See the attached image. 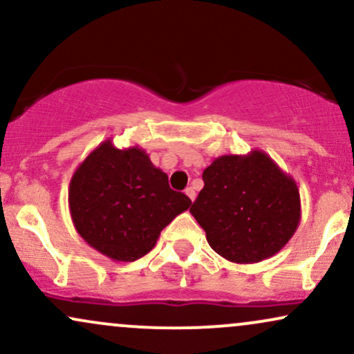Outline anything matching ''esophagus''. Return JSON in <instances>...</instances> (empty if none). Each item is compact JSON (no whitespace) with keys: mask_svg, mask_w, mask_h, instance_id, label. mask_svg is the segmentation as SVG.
I'll return each instance as SVG.
<instances>
[{"mask_svg":"<svg viewBox=\"0 0 354 354\" xmlns=\"http://www.w3.org/2000/svg\"><path fill=\"white\" fill-rule=\"evenodd\" d=\"M185 194L189 198L191 201H194V198H196V193H194L193 188H186V189H185Z\"/></svg>","mask_w":354,"mask_h":354,"instance_id":"esophagus-1","label":"esophagus"}]
</instances>
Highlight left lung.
Returning <instances> with one entry per match:
<instances>
[{
    "label": "left lung",
    "mask_w": 354,
    "mask_h": 354,
    "mask_svg": "<svg viewBox=\"0 0 354 354\" xmlns=\"http://www.w3.org/2000/svg\"><path fill=\"white\" fill-rule=\"evenodd\" d=\"M203 181L189 213L209 246L228 261H263L298 230V186L265 151L219 156L203 171Z\"/></svg>",
    "instance_id": "1"
}]
</instances>
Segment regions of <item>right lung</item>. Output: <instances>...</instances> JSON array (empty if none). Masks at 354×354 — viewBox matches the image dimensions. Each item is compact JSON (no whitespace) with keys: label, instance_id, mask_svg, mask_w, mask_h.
Here are the masks:
<instances>
[{"label":"right lung","instance_id":"obj_1","mask_svg":"<svg viewBox=\"0 0 354 354\" xmlns=\"http://www.w3.org/2000/svg\"><path fill=\"white\" fill-rule=\"evenodd\" d=\"M68 203L80 236L113 261H135L153 250L163 228L191 206L145 149H118L111 140L73 174Z\"/></svg>","mask_w":354,"mask_h":354}]
</instances>
